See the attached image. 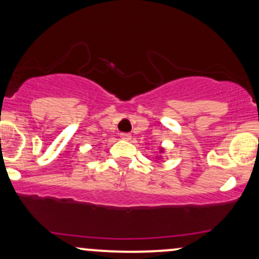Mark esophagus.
Instances as JSON below:
<instances>
[{
	"mask_svg": "<svg viewBox=\"0 0 259 259\" xmlns=\"http://www.w3.org/2000/svg\"><path fill=\"white\" fill-rule=\"evenodd\" d=\"M121 138L124 141H128L131 140V135L130 133H121Z\"/></svg>",
	"mask_w": 259,
	"mask_h": 259,
	"instance_id": "obj_1",
	"label": "esophagus"
}]
</instances>
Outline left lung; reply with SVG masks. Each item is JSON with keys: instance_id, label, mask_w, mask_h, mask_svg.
<instances>
[{"instance_id": "8db88e82", "label": "left lung", "mask_w": 259, "mask_h": 259, "mask_svg": "<svg viewBox=\"0 0 259 259\" xmlns=\"http://www.w3.org/2000/svg\"><path fill=\"white\" fill-rule=\"evenodd\" d=\"M160 152H163V148H160Z\"/></svg>"}]
</instances>
